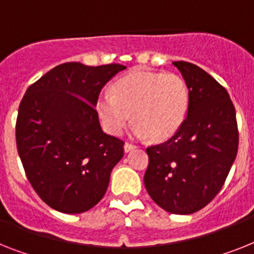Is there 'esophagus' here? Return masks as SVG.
Masks as SVG:
<instances>
[{
  "mask_svg": "<svg viewBox=\"0 0 254 254\" xmlns=\"http://www.w3.org/2000/svg\"><path fill=\"white\" fill-rule=\"evenodd\" d=\"M134 148H135V146L133 143H130V142H125V144H124V151L125 152H129V151L134 150Z\"/></svg>",
  "mask_w": 254,
  "mask_h": 254,
  "instance_id": "1",
  "label": "esophagus"
}]
</instances>
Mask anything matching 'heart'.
Instances as JSON below:
<instances>
[{
    "mask_svg": "<svg viewBox=\"0 0 254 254\" xmlns=\"http://www.w3.org/2000/svg\"><path fill=\"white\" fill-rule=\"evenodd\" d=\"M190 107L186 81L176 73L133 71L115 81L112 93L102 90L95 108L102 125L117 135L130 116L135 137L165 140L180 130Z\"/></svg>",
    "mask_w": 254,
    "mask_h": 254,
    "instance_id": "b5f03b06",
    "label": "heart"
}]
</instances>
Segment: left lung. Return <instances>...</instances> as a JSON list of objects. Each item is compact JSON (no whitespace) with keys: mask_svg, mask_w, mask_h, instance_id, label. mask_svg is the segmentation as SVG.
I'll use <instances>...</instances> for the list:
<instances>
[{"mask_svg":"<svg viewBox=\"0 0 254 254\" xmlns=\"http://www.w3.org/2000/svg\"><path fill=\"white\" fill-rule=\"evenodd\" d=\"M190 90V107L180 130L147 148L144 186L164 210L191 214L222 189L239 144L235 107L225 87L189 62H173Z\"/></svg>","mask_w":254,"mask_h":254,"instance_id":"8db88e82","label":"left lung"}]
</instances>
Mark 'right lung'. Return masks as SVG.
<instances>
[{
    "label": "right lung",
    "instance_id": "add662e5",
    "mask_svg": "<svg viewBox=\"0 0 254 254\" xmlns=\"http://www.w3.org/2000/svg\"><path fill=\"white\" fill-rule=\"evenodd\" d=\"M125 65H57L27 89L15 135L27 178L53 209L86 212L107 191L124 140L102 130L95 101Z\"/></svg>",
    "mask_w": 254,
    "mask_h": 254
}]
</instances>
